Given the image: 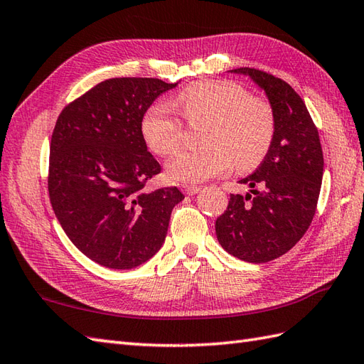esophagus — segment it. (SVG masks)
I'll return each instance as SVG.
<instances>
[{"label":"esophagus","mask_w":364,"mask_h":364,"mask_svg":"<svg viewBox=\"0 0 364 364\" xmlns=\"http://www.w3.org/2000/svg\"><path fill=\"white\" fill-rule=\"evenodd\" d=\"M183 189L184 192L188 193V196H196V193L200 192V186H189V184H183Z\"/></svg>","instance_id":"esophagus-1"}]
</instances>
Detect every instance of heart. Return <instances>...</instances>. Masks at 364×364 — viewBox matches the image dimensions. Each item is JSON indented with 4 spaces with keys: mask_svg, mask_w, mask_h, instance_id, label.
Listing matches in <instances>:
<instances>
[{
    "mask_svg": "<svg viewBox=\"0 0 364 364\" xmlns=\"http://www.w3.org/2000/svg\"><path fill=\"white\" fill-rule=\"evenodd\" d=\"M192 127H203L205 146L183 150L167 163V176L200 183L230 171H251L267 156L274 138V112L265 99L250 96L232 80H203L186 87L175 99ZM141 133L149 149L167 156L178 150L183 124L166 102L151 104L142 114Z\"/></svg>",
    "mask_w": 364,
    "mask_h": 364,
    "instance_id": "heart-1",
    "label": "heart"
}]
</instances>
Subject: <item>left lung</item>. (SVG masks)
Returning a JSON list of instances; mask_svg holds the SVG:
<instances>
[{
	"label": "left lung",
	"instance_id": "1",
	"mask_svg": "<svg viewBox=\"0 0 364 364\" xmlns=\"http://www.w3.org/2000/svg\"><path fill=\"white\" fill-rule=\"evenodd\" d=\"M230 73L248 75L265 91L276 130L264 161L239 181L250 188L247 196L231 193L215 234L234 257L264 264L290 251L314 220L324 172L323 149L306 104L289 83L255 68Z\"/></svg>",
	"mask_w": 364,
	"mask_h": 364
}]
</instances>
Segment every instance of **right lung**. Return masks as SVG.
I'll return each mask as SVG.
<instances>
[{"instance_id":"add662e5","label":"right lung","mask_w":364,"mask_h":364,"mask_svg":"<svg viewBox=\"0 0 364 364\" xmlns=\"http://www.w3.org/2000/svg\"><path fill=\"white\" fill-rule=\"evenodd\" d=\"M149 77H116L66 105L50 138V205L75 248L113 269L136 268L166 240L175 188L147 192L161 172L141 133L146 109L175 88Z\"/></svg>"}]
</instances>
